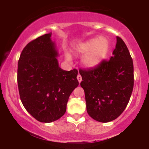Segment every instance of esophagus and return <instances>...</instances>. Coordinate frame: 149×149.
I'll return each instance as SVG.
<instances>
[{
	"label": "esophagus",
	"mask_w": 149,
	"mask_h": 149,
	"mask_svg": "<svg viewBox=\"0 0 149 149\" xmlns=\"http://www.w3.org/2000/svg\"><path fill=\"white\" fill-rule=\"evenodd\" d=\"M77 79H78V81H79V83H81V81H82V77H81V76L80 74H79L77 76Z\"/></svg>",
	"instance_id": "34e87169"
}]
</instances>
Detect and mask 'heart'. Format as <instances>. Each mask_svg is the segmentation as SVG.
I'll return each instance as SVG.
<instances>
[{"mask_svg":"<svg viewBox=\"0 0 149 149\" xmlns=\"http://www.w3.org/2000/svg\"><path fill=\"white\" fill-rule=\"evenodd\" d=\"M109 42L107 39L99 37L80 45L76 48V52L80 55L86 54L82 59L83 65L91 68L98 66L105 59L109 51ZM65 58L70 61V55L66 54Z\"/></svg>","mask_w":149,"mask_h":149,"instance_id":"b5f03b06","label":"heart"}]
</instances>
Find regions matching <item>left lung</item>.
Returning <instances> with one entry per match:
<instances>
[{
	"instance_id": "obj_1",
	"label": "left lung",
	"mask_w": 149,
	"mask_h": 149,
	"mask_svg": "<svg viewBox=\"0 0 149 149\" xmlns=\"http://www.w3.org/2000/svg\"><path fill=\"white\" fill-rule=\"evenodd\" d=\"M112 55L109 61H103L97 67L79 70L87 112L101 123L114 120L123 113L134 84L133 60L120 37H117Z\"/></svg>"
}]
</instances>
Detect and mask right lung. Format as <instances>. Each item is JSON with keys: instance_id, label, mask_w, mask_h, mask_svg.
<instances>
[{"instance_id": "add662e5", "label": "right lung", "mask_w": 149, "mask_h": 149, "mask_svg": "<svg viewBox=\"0 0 149 149\" xmlns=\"http://www.w3.org/2000/svg\"><path fill=\"white\" fill-rule=\"evenodd\" d=\"M52 33L30 42L18 62L17 81L21 101L37 120L52 123L66 111L68 100L79 86L76 69L67 71L59 67Z\"/></svg>"}]
</instances>
